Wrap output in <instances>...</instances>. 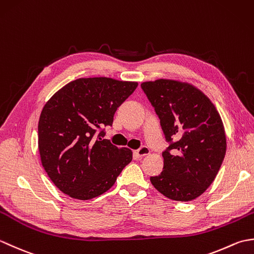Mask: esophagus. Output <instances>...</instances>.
I'll use <instances>...</instances> for the list:
<instances>
[{"instance_id": "1", "label": "esophagus", "mask_w": 254, "mask_h": 254, "mask_svg": "<svg viewBox=\"0 0 254 254\" xmlns=\"http://www.w3.org/2000/svg\"><path fill=\"white\" fill-rule=\"evenodd\" d=\"M134 154H135L136 157L142 158V157H144V156H146V155L149 154V148L146 147V146H142L141 148H138L137 150H135V153H134Z\"/></svg>"}]
</instances>
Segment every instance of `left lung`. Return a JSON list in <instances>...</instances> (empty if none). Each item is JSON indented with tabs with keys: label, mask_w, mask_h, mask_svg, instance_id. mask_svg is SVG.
Here are the masks:
<instances>
[{
	"label": "left lung",
	"mask_w": 254,
	"mask_h": 254,
	"mask_svg": "<svg viewBox=\"0 0 254 254\" xmlns=\"http://www.w3.org/2000/svg\"><path fill=\"white\" fill-rule=\"evenodd\" d=\"M141 87L169 143L163 152V171L150 177V182L166 197L192 201L212 185L223 164L222 118L207 96L191 84L161 78Z\"/></svg>",
	"instance_id": "8db88e82"
}]
</instances>
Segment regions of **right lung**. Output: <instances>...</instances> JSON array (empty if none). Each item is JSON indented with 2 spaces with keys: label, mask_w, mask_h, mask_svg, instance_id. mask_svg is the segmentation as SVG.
Segmentation results:
<instances>
[{
  "label": "right lung",
  "mask_w": 254,
  "mask_h": 254,
  "mask_svg": "<svg viewBox=\"0 0 254 254\" xmlns=\"http://www.w3.org/2000/svg\"><path fill=\"white\" fill-rule=\"evenodd\" d=\"M136 87V82L109 77L78 78L48 100L38 123V148L48 176L64 194L99 196L131 163V149L111 144L101 127L112 126L117 109Z\"/></svg>",
  "instance_id": "obj_1"
}]
</instances>
